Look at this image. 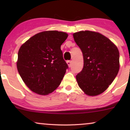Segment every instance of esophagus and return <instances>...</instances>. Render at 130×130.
Returning <instances> with one entry per match:
<instances>
[{"label": "esophagus", "instance_id": "34e87169", "mask_svg": "<svg viewBox=\"0 0 130 130\" xmlns=\"http://www.w3.org/2000/svg\"><path fill=\"white\" fill-rule=\"evenodd\" d=\"M67 64H68L69 67H71V66H72V61H70V60H68V61H67Z\"/></svg>", "mask_w": 130, "mask_h": 130}]
</instances>
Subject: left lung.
<instances>
[{"mask_svg":"<svg viewBox=\"0 0 130 130\" xmlns=\"http://www.w3.org/2000/svg\"><path fill=\"white\" fill-rule=\"evenodd\" d=\"M74 41L82 51L83 68L76 75L78 85L86 95L102 93L112 83L120 69L117 46L104 35L85 31L73 34Z\"/></svg>","mask_w":130,"mask_h":130,"instance_id":"1","label":"left lung"}]
</instances>
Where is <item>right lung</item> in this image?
I'll return each instance as SVG.
<instances>
[{
    "mask_svg": "<svg viewBox=\"0 0 130 130\" xmlns=\"http://www.w3.org/2000/svg\"><path fill=\"white\" fill-rule=\"evenodd\" d=\"M67 37L63 32L43 31L21 45L18 54V71L32 92L47 95L61 83L69 67L61 50Z\"/></svg>",
    "mask_w": 130,
    "mask_h": 130,
    "instance_id": "right-lung-1",
    "label": "right lung"
}]
</instances>
